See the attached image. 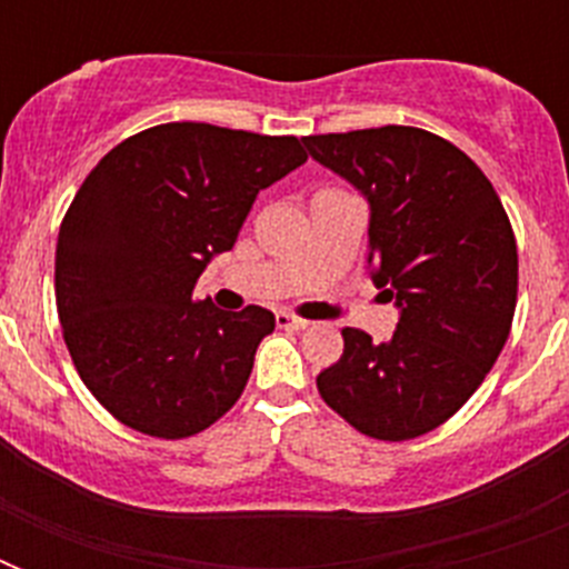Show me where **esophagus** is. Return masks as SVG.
<instances>
[{
	"instance_id": "1",
	"label": "esophagus",
	"mask_w": 569,
	"mask_h": 569,
	"mask_svg": "<svg viewBox=\"0 0 569 569\" xmlns=\"http://www.w3.org/2000/svg\"><path fill=\"white\" fill-rule=\"evenodd\" d=\"M277 328L303 330V328H310V321L298 319V316H292V312H277Z\"/></svg>"
}]
</instances>
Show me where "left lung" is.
Wrapping results in <instances>:
<instances>
[{
  "label": "left lung",
  "mask_w": 569,
  "mask_h": 569,
  "mask_svg": "<svg viewBox=\"0 0 569 569\" xmlns=\"http://www.w3.org/2000/svg\"><path fill=\"white\" fill-rule=\"evenodd\" d=\"M369 200V271L398 325L342 330L321 398L375 440H413L467 405L502 355L517 307V241L481 168L446 138L380 127L303 138Z\"/></svg>",
  "instance_id": "left-lung-1"
}]
</instances>
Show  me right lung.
Wrapping results in <instances>:
<instances>
[{"label": "right lung", "instance_id": "add662e5", "mask_svg": "<svg viewBox=\"0 0 569 569\" xmlns=\"http://www.w3.org/2000/svg\"><path fill=\"white\" fill-rule=\"evenodd\" d=\"M303 162L295 136L186 120L120 141L84 177L58 230L56 303L76 372L114 419L182 440L239 401L274 312L218 310L194 283L259 191Z\"/></svg>", "mask_w": 569, "mask_h": 569}]
</instances>
